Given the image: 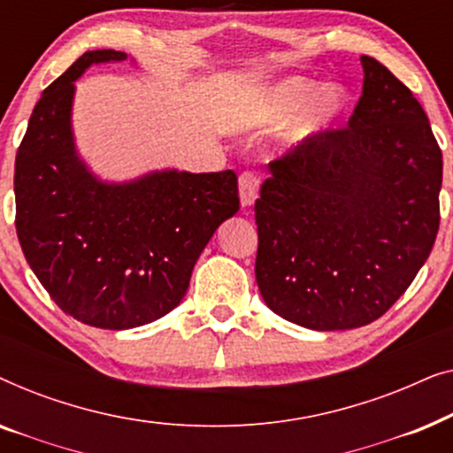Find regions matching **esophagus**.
<instances>
[{
	"instance_id": "obj_1",
	"label": "esophagus",
	"mask_w": 453,
	"mask_h": 453,
	"mask_svg": "<svg viewBox=\"0 0 453 453\" xmlns=\"http://www.w3.org/2000/svg\"><path fill=\"white\" fill-rule=\"evenodd\" d=\"M257 189H259V177L253 171H245L241 173L239 177V197L243 206H251L257 197Z\"/></svg>"
}]
</instances>
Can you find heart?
<instances>
[{
	"label": "heart",
	"instance_id": "b5f03b06",
	"mask_svg": "<svg viewBox=\"0 0 453 453\" xmlns=\"http://www.w3.org/2000/svg\"><path fill=\"white\" fill-rule=\"evenodd\" d=\"M349 103L342 84L321 86L311 78L293 76L239 98L228 111V123L250 132H270L290 122L287 138L299 146L336 126Z\"/></svg>",
	"mask_w": 453,
	"mask_h": 453
}]
</instances>
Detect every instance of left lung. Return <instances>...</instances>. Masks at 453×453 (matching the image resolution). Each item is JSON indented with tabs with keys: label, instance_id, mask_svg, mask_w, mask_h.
Returning a JSON list of instances; mask_svg holds the SVG:
<instances>
[{
	"label": "left lung",
	"instance_id": "left-lung-1",
	"mask_svg": "<svg viewBox=\"0 0 453 453\" xmlns=\"http://www.w3.org/2000/svg\"><path fill=\"white\" fill-rule=\"evenodd\" d=\"M349 126L272 160L256 200V280L265 305L309 330L381 318L439 231L443 160L426 113L380 61Z\"/></svg>",
	"mask_w": 453,
	"mask_h": 453
}]
</instances>
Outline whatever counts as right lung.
Here are the masks:
<instances>
[{"instance_id": "right-lung-1", "label": "right lung", "mask_w": 453, "mask_h": 453, "mask_svg": "<svg viewBox=\"0 0 453 453\" xmlns=\"http://www.w3.org/2000/svg\"><path fill=\"white\" fill-rule=\"evenodd\" d=\"M127 59L88 51L42 90L16 154V233L51 299L73 319L129 330L163 318L188 293L216 228L239 210L233 171H154L101 181L72 134L76 80L92 64Z\"/></svg>"}]
</instances>
